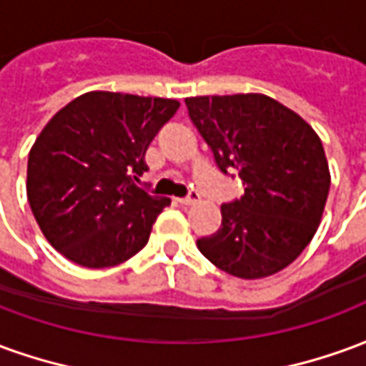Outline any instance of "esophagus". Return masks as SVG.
<instances>
[{"mask_svg": "<svg viewBox=\"0 0 366 366\" xmlns=\"http://www.w3.org/2000/svg\"><path fill=\"white\" fill-rule=\"evenodd\" d=\"M198 199H199L198 192L192 190L190 194L186 196V198H178V204H180V206H194V204H196Z\"/></svg>", "mask_w": 366, "mask_h": 366, "instance_id": "1", "label": "esophagus"}]
</instances>
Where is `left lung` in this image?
I'll return each instance as SVG.
<instances>
[{"instance_id":"obj_1","label":"left lung","mask_w":366,"mask_h":366,"mask_svg":"<svg viewBox=\"0 0 366 366\" xmlns=\"http://www.w3.org/2000/svg\"><path fill=\"white\" fill-rule=\"evenodd\" d=\"M186 107L219 170L235 168L245 186L222 206V227L198 239L199 253L245 280L286 269L315 235L330 194L317 133L262 94L186 97Z\"/></svg>"}]
</instances>
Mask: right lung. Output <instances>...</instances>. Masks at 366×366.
Masks as SVG:
<instances>
[{"label":"right lung","mask_w":366,"mask_h":366,"mask_svg":"<svg viewBox=\"0 0 366 366\" xmlns=\"http://www.w3.org/2000/svg\"><path fill=\"white\" fill-rule=\"evenodd\" d=\"M178 107L167 97L88 92L44 125L29 152L27 198L46 241L68 261L105 269L147 245L170 198L135 182Z\"/></svg>","instance_id":"1"}]
</instances>
